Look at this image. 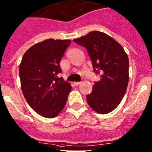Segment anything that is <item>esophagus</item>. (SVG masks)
<instances>
[{
	"label": "esophagus",
	"mask_w": 152,
	"mask_h": 152,
	"mask_svg": "<svg viewBox=\"0 0 152 152\" xmlns=\"http://www.w3.org/2000/svg\"><path fill=\"white\" fill-rule=\"evenodd\" d=\"M81 82H74V85L75 86H79V84H81Z\"/></svg>",
	"instance_id": "esophagus-1"
}]
</instances>
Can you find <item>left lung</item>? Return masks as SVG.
I'll return each mask as SVG.
<instances>
[{
    "instance_id": "8db88e82",
    "label": "left lung",
    "mask_w": 152,
    "mask_h": 152,
    "mask_svg": "<svg viewBox=\"0 0 152 152\" xmlns=\"http://www.w3.org/2000/svg\"><path fill=\"white\" fill-rule=\"evenodd\" d=\"M73 42L87 50L93 70L100 76L91 93L86 95L89 105L99 114H107L119 105L129 79V61L123 47L111 37L92 31Z\"/></svg>"
}]
</instances>
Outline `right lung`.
I'll list each match as a JSON object with an SVG mask.
<instances>
[{
    "mask_svg": "<svg viewBox=\"0 0 152 152\" xmlns=\"http://www.w3.org/2000/svg\"><path fill=\"white\" fill-rule=\"evenodd\" d=\"M70 39H48L26 51L19 66L21 87L29 106L40 115L55 118L64 108L71 86L63 78L60 62Z\"/></svg>",
    "mask_w": 152,
    "mask_h": 152,
    "instance_id": "obj_1",
    "label": "right lung"
}]
</instances>
